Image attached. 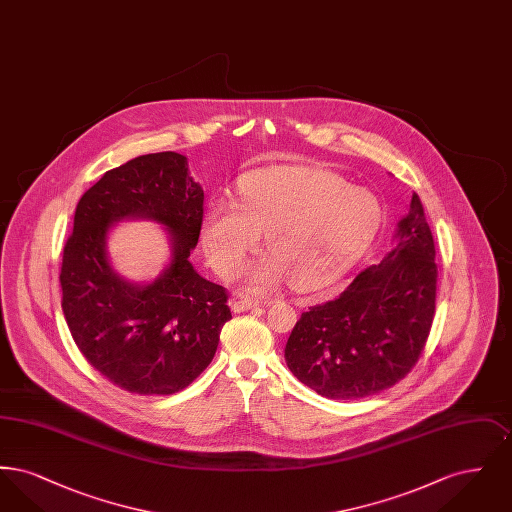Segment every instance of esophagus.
<instances>
[{
    "label": "esophagus",
    "instance_id": "34e87169",
    "mask_svg": "<svg viewBox=\"0 0 512 512\" xmlns=\"http://www.w3.org/2000/svg\"><path fill=\"white\" fill-rule=\"evenodd\" d=\"M230 307H232L234 313H244V311L259 307V303H257V301H251V299H234V301L230 303Z\"/></svg>",
    "mask_w": 512,
    "mask_h": 512
}]
</instances>
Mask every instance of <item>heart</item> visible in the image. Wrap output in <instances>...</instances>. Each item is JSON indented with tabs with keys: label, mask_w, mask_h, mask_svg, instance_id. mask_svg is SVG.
I'll list each match as a JSON object with an SVG mask.
<instances>
[{
	"label": "heart",
	"mask_w": 512,
	"mask_h": 512,
	"mask_svg": "<svg viewBox=\"0 0 512 512\" xmlns=\"http://www.w3.org/2000/svg\"><path fill=\"white\" fill-rule=\"evenodd\" d=\"M242 199L222 197L205 209L203 244L222 278H232L259 247L270 255L247 270V286L265 293L292 280L315 292L334 284L372 244L382 207L363 186L305 165H270L247 174Z\"/></svg>",
	"instance_id": "obj_1"
}]
</instances>
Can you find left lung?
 Listing matches in <instances>:
<instances>
[{"label": "left lung", "instance_id": "8db88e82", "mask_svg": "<svg viewBox=\"0 0 512 512\" xmlns=\"http://www.w3.org/2000/svg\"><path fill=\"white\" fill-rule=\"evenodd\" d=\"M436 247L413 194L390 251L338 299L293 326L284 357L293 376L328 399H361L395 386L418 361L436 311Z\"/></svg>", "mask_w": 512, "mask_h": 512}]
</instances>
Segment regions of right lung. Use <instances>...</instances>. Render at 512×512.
Instances as JSON below:
<instances>
[{"label":"right lung","mask_w":512,"mask_h":512,"mask_svg":"<svg viewBox=\"0 0 512 512\" xmlns=\"http://www.w3.org/2000/svg\"><path fill=\"white\" fill-rule=\"evenodd\" d=\"M122 219H153L168 232L170 263L151 283L110 265L106 242ZM203 220V188L186 155H140L107 171L80 197L61 265L63 315L86 361L122 390H184L217 353L232 318L228 295L190 263Z\"/></svg>","instance_id":"add662e5"}]
</instances>
